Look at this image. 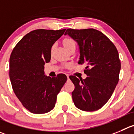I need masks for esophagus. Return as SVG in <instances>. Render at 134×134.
I'll use <instances>...</instances> for the list:
<instances>
[{"label":"esophagus","mask_w":134,"mask_h":134,"mask_svg":"<svg viewBox=\"0 0 134 134\" xmlns=\"http://www.w3.org/2000/svg\"><path fill=\"white\" fill-rule=\"evenodd\" d=\"M67 81H69V76L67 75Z\"/></svg>","instance_id":"34e87169"}]
</instances>
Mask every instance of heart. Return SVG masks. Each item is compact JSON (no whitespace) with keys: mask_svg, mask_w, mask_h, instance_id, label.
<instances>
[{"mask_svg":"<svg viewBox=\"0 0 134 134\" xmlns=\"http://www.w3.org/2000/svg\"><path fill=\"white\" fill-rule=\"evenodd\" d=\"M63 44L65 46L67 50L69 49L70 48L73 47H75L76 43L73 40L72 38H70V37H66L63 40Z\"/></svg>","mask_w":134,"mask_h":134,"instance_id":"b5f03b06","label":"heart"}]
</instances>
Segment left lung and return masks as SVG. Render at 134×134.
Wrapping results in <instances>:
<instances>
[{"instance_id":"8db88e82","label":"left lung","mask_w":134,"mask_h":134,"mask_svg":"<svg viewBox=\"0 0 134 134\" xmlns=\"http://www.w3.org/2000/svg\"><path fill=\"white\" fill-rule=\"evenodd\" d=\"M68 35L79 47V64L87 65L85 79L69 78L75 85L72 98L75 107L87 112L102 108L112 96L119 81L121 63L118 50L102 32L89 28L67 29Z\"/></svg>"}]
</instances>
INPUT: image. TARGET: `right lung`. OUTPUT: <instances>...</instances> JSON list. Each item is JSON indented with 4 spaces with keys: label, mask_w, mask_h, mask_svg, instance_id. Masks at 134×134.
Returning a JSON list of instances; mask_svg holds the SVG:
<instances>
[{
    "label": "right lung",
    "mask_w": 134,
    "mask_h": 134,
    "mask_svg": "<svg viewBox=\"0 0 134 134\" xmlns=\"http://www.w3.org/2000/svg\"><path fill=\"white\" fill-rule=\"evenodd\" d=\"M66 29L36 30L18 42L10 55L9 76L15 94L34 114H45L55 107L57 96L67 76L45 75L44 65L51 59V49Z\"/></svg>",
    "instance_id": "right-lung-1"
}]
</instances>
